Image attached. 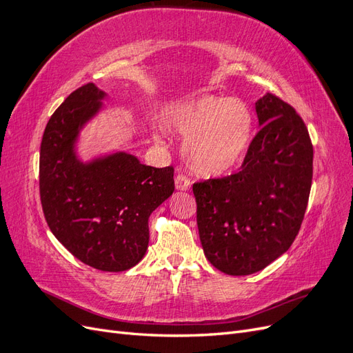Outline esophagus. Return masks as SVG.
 <instances>
[{"mask_svg":"<svg viewBox=\"0 0 353 353\" xmlns=\"http://www.w3.org/2000/svg\"><path fill=\"white\" fill-rule=\"evenodd\" d=\"M190 187H191V183H190V179L187 176L178 175L175 178V188L178 191H187V190H190Z\"/></svg>","mask_w":353,"mask_h":353,"instance_id":"obj_1","label":"esophagus"}]
</instances>
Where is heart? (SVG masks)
I'll return each instance as SVG.
<instances>
[{"mask_svg": "<svg viewBox=\"0 0 353 353\" xmlns=\"http://www.w3.org/2000/svg\"><path fill=\"white\" fill-rule=\"evenodd\" d=\"M168 123L185 135L183 153L188 168L200 176H219L237 168L253 137V113L240 99L203 94L178 103Z\"/></svg>", "mask_w": 353, "mask_h": 353, "instance_id": "1", "label": "heart"}]
</instances>
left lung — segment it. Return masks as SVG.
<instances>
[{
    "label": "left lung",
    "instance_id": "1",
    "mask_svg": "<svg viewBox=\"0 0 353 353\" xmlns=\"http://www.w3.org/2000/svg\"><path fill=\"white\" fill-rule=\"evenodd\" d=\"M259 132L241 170L193 185L208 261L228 275H250L290 249L312 184L314 148L302 117L266 92L254 103Z\"/></svg>",
    "mask_w": 353,
    "mask_h": 353
}]
</instances>
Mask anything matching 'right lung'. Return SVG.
Here are the masks:
<instances>
[{
	"label": "right lung",
	"mask_w": 353,
	"mask_h": 353,
	"mask_svg": "<svg viewBox=\"0 0 353 353\" xmlns=\"http://www.w3.org/2000/svg\"><path fill=\"white\" fill-rule=\"evenodd\" d=\"M109 95L95 83L73 91L52 113L41 141L39 194L54 237L74 258L105 272L140 262L148 216L174 193V168H152L122 150L83 160V128Z\"/></svg>",
	"instance_id": "obj_1"
}]
</instances>
